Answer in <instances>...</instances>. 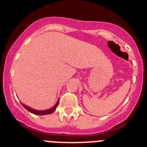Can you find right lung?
<instances>
[{
	"mask_svg": "<svg viewBox=\"0 0 147 147\" xmlns=\"http://www.w3.org/2000/svg\"><path fill=\"white\" fill-rule=\"evenodd\" d=\"M58 104H59V101H58L57 103L52 108H51L49 109V110H34V109L30 108V107H27V106H26V105H23V107H25L28 111H29V112L32 113L34 114H36V115H47V114H51V113H54V111L56 110L57 107L58 106Z\"/></svg>",
	"mask_w": 147,
	"mask_h": 147,
	"instance_id": "add662e5",
	"label": "right lung"
}]
</instances>
